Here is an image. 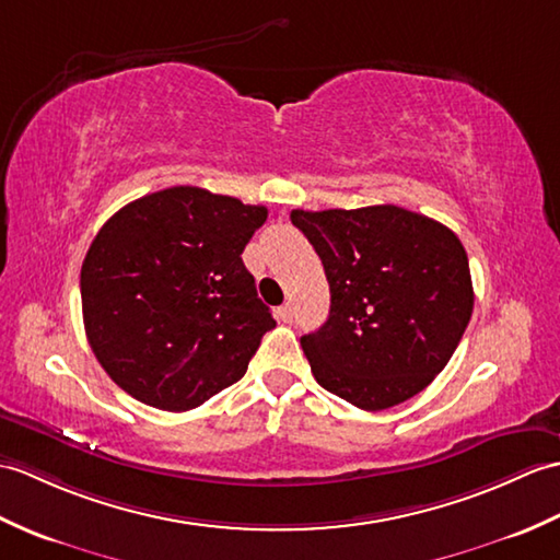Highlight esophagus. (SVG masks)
<instances>
[{"mask_svg": "<svg viewBox=\"0 0 560 560\" xmlns=\"http://www.w3.org/2000/svg\"><path fill=\"white\" fill-rule=\"evenodd\" d=\"M277 317H279L281 322H291V319H293V307H291V303L281 305V307L277 310Z\"/></svg>", "mask_w": 560, "mask_h": 560, "instance_id": "esophagus-1", "label": "esophagus"}]
</instances>
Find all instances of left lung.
<instances>
[{
    "mask_svg": "<svg viewBox=\"0 0 560 560\" xmlns=\"http://www.w3.org/2000/svg\"><path fill=\"white\" fill-rule=\"evenodd\" d=\"M329 281V319L301 346L319 386L362 410L420 394L448 365L475 293L456 233L396 205L291 212Z\"/></svg>",
    "mask_w": 560,
    "mask_h": 560,
    "instance_id": "8db88e82",
    "label": "left lung"
}]
</instances>
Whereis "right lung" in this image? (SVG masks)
<instances>
[{"label":"right lung","instance_id":"add662e5","mask_svg":"<svg viewBox=\"0 0 560 560\" xmlns=\"http://www.w3.org/2000/svg\"><path fill=\"white\" fill-rule=\"evenodd\" d=\"M265 221L267 207L195 186L107 219L83 259V324L126 394L184 412L241 380L277 327L241 257Z\"/></svg>","mask_w":560,"mask_h":560}]
</instances>
